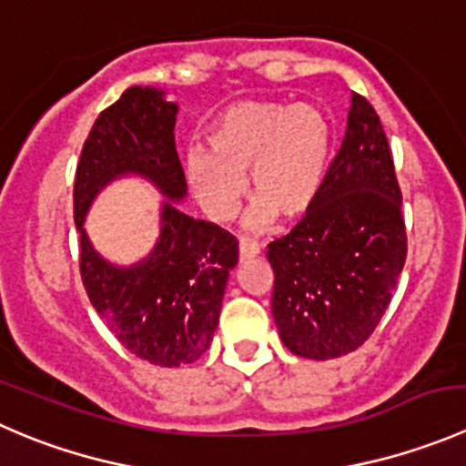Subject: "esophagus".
<instances>
[{"instance_id":"esophagus-1","label":"esophagus","mask_w":466,"mask_h":466,"mask_svg":"<svg viewBox=\"0 0 466 466\" xmlns=\"http://www.w3.org/2000/svg\"><path fill=\"white\" fill-rule=\"evenodd\" d=\"M257 255H259V243L252 241V238H241L238 241V257H241V261L252 259Z\"/></svg>"}]
</instances>
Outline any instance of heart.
<instances>
[{"label":"heart","instance_id":"obj_1","mask_svg":"<svg viewBox=\"0 0 466 466\" xmlns=\"http://www.w3.org/2000/svg\"><path fill=\"white\" fill-rule=\"evenodd\" d=\"M209 146L184 155L193 196L209 218L228 220L250 173L248 225L259 229L273 216L298 220L314 207L328 177L332 127L314 104L238 102L220 113Z\"/></svg>","mask_w":466,"mask_h":466}]
</instances>
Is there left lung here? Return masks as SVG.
<instances>
[{"instance_id": "left-lung-1", "label": "left lung", "mask_w": 466, "mask_h": 466, "mask_svg": "<svg viewBox=\"0 0 466 466\" xmlns=\"http://www.w3.org/2000/svg\"><path fill=\"white\" fill-rule=\"evenodd\" d=\"M400 205L380 118L353 93L346 137L314 207L266 252L273 319L293 355L334 360L371 337L408 257Z\"/></svg>"}]
</instances>
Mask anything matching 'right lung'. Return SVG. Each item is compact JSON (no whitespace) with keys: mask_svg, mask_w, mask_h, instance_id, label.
<instances>
[{"mask_svg":"<svg viewBox=\"0 0 466 466\" xmlns=\"http://www.w3.org/2000/svg\"><path fill=\"white\" fill-rule=\"evenodd\" d=\"M164 95L132 86L99 113L76 164L72 198L90 305L129 353L157 367H179L196 362L211 346L238 241L228 229L175 207L187 196V177L175 150L177 104ZM125 174L146 177L169 200L162 206L156 250L137 265L116 267L94 250L83 218L94 196Z\"/></svg>","mask_w":466,"mask_h":466,"instance_id":"add662e5","label":"right lung"}]
</instances>
